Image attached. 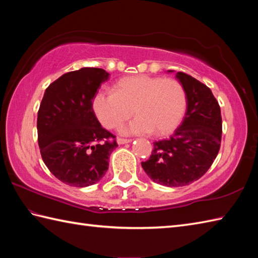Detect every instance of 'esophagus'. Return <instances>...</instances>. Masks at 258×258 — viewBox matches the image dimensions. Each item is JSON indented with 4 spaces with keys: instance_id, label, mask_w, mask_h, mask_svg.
I'll return each instance as SVG.
<instances>
[{
    "instance_id": "34e87169",
    "label": "esophagus",
    "mask_w": 258,
    "mask_h": 258,
    "mask_svg": "<svg viewBox=\"0 0 258 258\" xmlns=\"http://www.w3.org/2000/svg\"><path fill=\"white\" fill-rule=\"evenodd\" d=\"M131 142H132V140H130V139H117V144L118 145L127 144V143H131Z\"/></svg>"
}]
</instances>
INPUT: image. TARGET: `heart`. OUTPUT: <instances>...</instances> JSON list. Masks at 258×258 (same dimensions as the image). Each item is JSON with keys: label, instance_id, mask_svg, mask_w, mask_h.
I'll use <instances>...</instances> for the list:
<instances>
[{"label": "heart", "instance_id": "obj_1", "mask_svg": "<svg viewBox=\"0 0 258 258\" xmlns=\"http://www.w3.org/2000/svg\"><path fill=\"white\" fill-rule=\"evenodd\" d=\"M186 92L174 79L136 75L119 80L115 92L100 90L93 98V109L100 122L115 128L134 113L131 122L119 127L122 135L164 136L177 128L186 111Z\"/></svg>", "mask_w": 258, "mask_h": 258}]
</instances>
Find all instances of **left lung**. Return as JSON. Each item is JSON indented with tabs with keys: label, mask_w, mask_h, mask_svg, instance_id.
<instances>
[{
	"label": "left lung",
	"mask_w": 258,
	"mask_h": 258,
	"mask_svg": "<svg viewBox=\"0 0 258 258\" xmlns=\"http://www.w3.org/2000/svg\"><path fill=\"white\" fill-rule=\"evenodd\" d=\"M175 78L186 92L184 119L168 140L153 143L151 157L142 162L147 176L167 187H180L201 178L216 158L222 140L221 108L212 91L183 72Z\"/></svg>",
	"instance_id": "8db88e82"
}]
</instances>
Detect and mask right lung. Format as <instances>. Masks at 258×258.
I'll list each match as a JSON object with an SVG mask.
<instances>
[{"mask_svg":"<svg viewBox=\"0 0 258 258\" xmlns=\"http://www.w3.org/2000/svg\"><path fill=\"white\" fill-rule=\"evenodd\" d=\"M108 78L103 69L82 68L45 90L37 113L38 146L50 172L67 185L87 187L101 180L117 147L93 111V98Z\"/></svg>","mask_w":258,"mask_h":258,"instance_id":"1","label":"right lung"}]
</instances>
